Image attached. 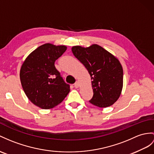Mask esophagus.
<instances>
[{
	"instance_id": "esophagus-1",
	"label": "esophagus",
	"mask_w": 154,
	"mask_h": 154,
	"mask_svg": "<svg viewBox=\"0 0 154 154\" xmlns=\"http://www.w3.org/2000/svg\"><path fill=\"white\" fill-rule=\"evenodd\" d=\"M79 86H80V83H79V82H76V83L74 84V87L76 88H79Z\"/></svg>"
}]
</instances>
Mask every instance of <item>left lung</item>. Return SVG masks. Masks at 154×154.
I'll return each instance as SVG.
<instances>
[{
    "instance_id": "1",
    "label": "left lung",
    "mask_w": 154,
    "mask_h": 154,
    "mask_svg": "<svg viewBox=\"0 0 154 154\" xmlns=\"http://www.w3.org/2000/svg\"><path fill=\"white\" fill-rule=\"evenodd\" d=\"M72 51L91 76L93 96L89 102L100 108L112 105L123 88V69L119 60L97 44L73 46Z\"/></svg>"
}]
</instances>
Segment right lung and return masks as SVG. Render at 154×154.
Segmentation results:
<instances>
[{"mask_svg":"<svg viewBox=\"0 0 154 154\" xmlns=\"http://www.w3.org/2000/svg\"><path fill=\"white\" fill-rule=\"evenodd\" d=\"M66 50L65 46L43 44L30 54L21 66L20 80L25 95L42 109L58 105L70 91V85L54 65Z\"/></svg>","mask_w":154,"mask_h":154,"instance_id":"obj_1","label":"right lung"}]
</instances>
